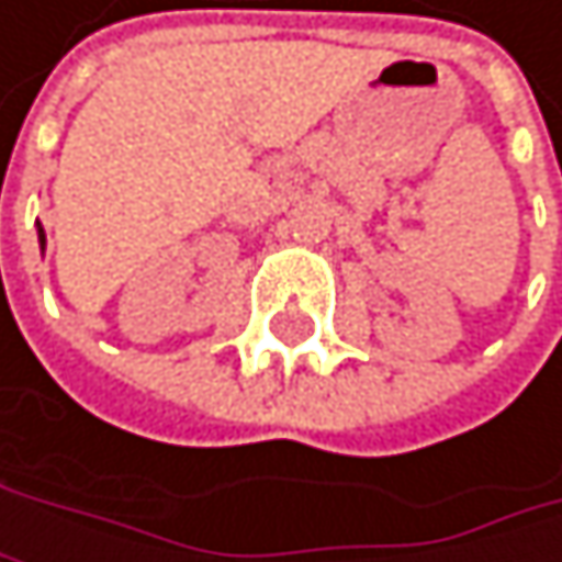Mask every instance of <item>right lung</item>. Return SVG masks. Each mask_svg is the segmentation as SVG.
<instances>
[{"label":"right lung","mask_w":562,"mask_h":562,"mask_svg":"<svg viewBox=\"0 0 562 562\" xmlns=\"http://www.w3.org/2000/svg\"><path fill=\"white\" fill-rule=\"evenodd\" d=\"M40 249H46V232H43V225H40Z\"/></svg>","instance_id":"obj_1"}]
</instances>
